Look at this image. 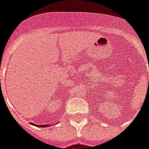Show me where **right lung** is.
I'll return each instance as SVG.
<instances>
[{
  "label": "right lung",
  "mask_w": 149,
  "mask_h": 149,
  "mask_svg": "<svg viewBox=\"0 0 149 149\" xmlns=\"http://www.w3.org/2000/svg\"><path fill=\"white\" fill-rule=\"evenodd\" d=\"M37 127H40V128H46V127H49V125H37Z\"/></svg>",
  "instance_id": "1"
}]
</instances>
